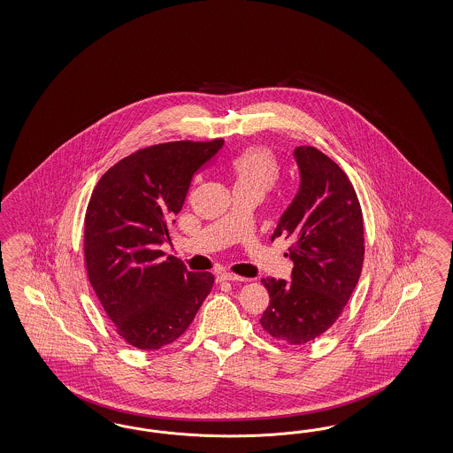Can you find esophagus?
Segmentation results:
<instances>
[{"mask_svg": "<svg viewBox=\"0 0 453 453\" xmlns=\"http://www.w3.org/2000/svg\"><path fill=\"white\" fill-rule=\"evenodd\" d=\"M218 280L219 282H244L246 280V277H241V275L233 274V273H220L218 275Z\"/></svg>", "mask_w": 453, "mask_h": 453, "instance_id": "34e87169", "label": "esophagus"}]
</instances>
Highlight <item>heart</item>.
Instances as JSON below:
<instances>
[{"mask_svg":"<svg viewBox=\"0 0 453 453\" xmlns=\"http://www.w3.org/2000/svg\"><path fill=\"white\" fill-rule=\"evenodd\" d=\"M234 189H256L265 194L279 180V163L267 148L252 146L231 161Z\"/></svg>","mask_w":453,"mask_h":453,"instance_id":"1","label":"heart"}]
</instances>
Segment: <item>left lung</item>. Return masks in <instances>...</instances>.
<instances>
[{"instance_id": "left-lung-1", "label": "left lung", "mask_w": 453, "mask_h": 453, "mask_svg": "<svg viewBox=\"0 0 453 453\" xmlns=\"http://www.w3.org/2000/svg\"><path fill=\"white\" fill-rule=\"evenodd\" d=\"M301 188L282 214L275 237L290 241L292 282L262 279L271 302L262 329L290 345L311 342L342 314L362 273L365 239L356 189L329 156L299 146Z\"/></svg>"}]
</instances>
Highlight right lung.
I'll return each mask as SVG.
<instances>
[{
    "label": "right lung",
    "mask_w": 453,
    "mask_h": 453,
    "mask_svg": "<svg viewBox=\"0 0 453 453\" xmlns=\"http://www.w3.org/2000/svg\"><path fill=\"white\" fill-rule=\"evenodd\" d=\"M224 144L173 141L139 150L97 180L84 216V264L116 332L141 350H159L191 326L214 286L159 246L184 206L192 176Z\"/></svg>",
    "instance_id": "obj_1"
}]
</instances>
